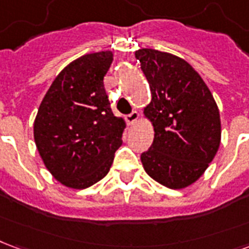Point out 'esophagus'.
<instances>
[{"label":"esophagus","instance_id":"34e87169","mask_svg":"<svg viewBox=\"0 0 249 249\" xmlns=\"http://www.w3.org/2000/svg\"><path fill=\"white\" fill-rule=\"evenodd\" d=\"M139 117H140V114L137 113V112H132V113L128 114V116H126L125 119H126V123H128V124L133 125L136 121L139 120Z\"/></svg>","mask_w":249,"mask_h":249}]
</instances>
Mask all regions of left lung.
<instances>
[{
  "instance_id": "left-lung-1",
  "label": "left lung",
  "mask_w": 249,
  "mask_h": 249,
  "mask_svg": "<svg viewBox=\"0 0 249 249\" xmlns=\"http://www.w3.org/2000/svg\"><path fill=\"white\" fill-rule=\"evenodd\" d=\"M151 88L144 117L155 139L141 155L145 172L171 189H184L203 176L219 151L221 123L207 84L180 57L155 51L135 52Z\"/></svg>"
}]
</instances>
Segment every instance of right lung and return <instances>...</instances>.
<instances>
[{
    "instance_id": "obj_1",
    "label": "right lung",
    "mask_w": 249,
    "mask_h": 249,
    "mask_svg": "<svg viewBox=\"0 0 249 249\" xmlns=\"http://www.w3.org/2000/svg\"><path fill=\"white\" fill-rule=\"evenodd\" d=\"M110 51L81 56L62 69L42 98L35 120V142L58 183L85 189L107 176L126 124L116 117L104 76Z\"/></svg>"
}]
</instances>
